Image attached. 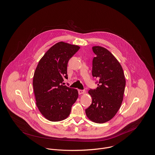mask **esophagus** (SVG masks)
<instances>
[{
    "instance_id": "1",
    "label": "esophagus",
    "mask_w": 155,
    "mask_h": 155,
    "mask_svg": "<svg viewBox=\"0 0 155 155\" xmlns=\"http://www.w3.org/2000/svg\"><path fill=\"white\" fill-rule=\"evenodd\" d=\"M84 92H85V90H78V93H79V94H84Z\"/></svg>"
}]
</instances>
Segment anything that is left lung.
Listing matches in <instances>:
<instances>
[{"mask_svg": "<svg viewBox=\"0 0 155 155\" xmlns=\"http://www.w3.org/2000/svg\"><path fill=\"white\" fill-rule=\"evenodd\" d=\"M96 56L93 60L92 75L99 80L96 90L88 94L92 103L86 109L90 120L102 124L112 120L120 108L124 98L125 78L123 69L117 58L106 48H92Z\"/></svg>", "mask_w": 155, "mask_h": 155, "instance_id": "1", "label": "left lung"}]
</instances>
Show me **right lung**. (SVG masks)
Segmentation results:
<instances>
[{
  "instance_id": "1",
  "label": "right lung",
  "mask_w": 155,
  "mask_h": 155,
  "mask_svg": "<svg viewBox=\"0 0 155 155\" xmlns=\"http://www.w3.org/2000/svg\"><path fill=\"white\" fill-rule=\"evenodd\" d=\"M80 46L60 41L52 46L40 59L33 80L36 105L48 120H65L78 99L77 89L62 84L67 79V64Z\"/></svg>"
}]
</instances>
